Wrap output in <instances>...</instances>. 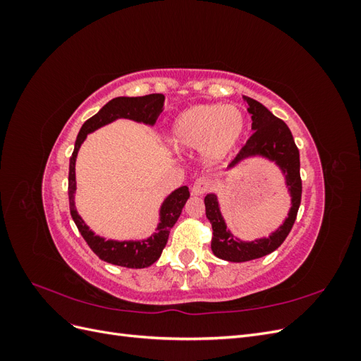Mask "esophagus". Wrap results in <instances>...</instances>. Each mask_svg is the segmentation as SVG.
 <instances>
[{
    "instance_id": "obj_1",
    "label": "esophagus",
    "mask_w": 361,
    "mask_h": 361,
    "mask_svg": "<svg viewBox=\"0 0 361 361\" xmlns=\"http://www.w3.org/2000/svg\"><path fill=\"white\" fill-rule=\"evenodd\" d=\"M207 188H209V182H207L206 179H203V178H200V179H197V180L192 183L191 194L192 195H203L207 191Z\"/></svg>"
}]
</instances>
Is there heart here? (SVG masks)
Instances as JSON below:
<instances>
[{
  "label": "heart",
  "instance_id": "b5f03b06",
  "mask_svg": "<svg viewBox=\"0 0 361 361\" xmlns=\"http://www.w3.org/2000/svg\"><path fill=\"white\" fill-rule=\"evenodd\" d=\"M247 133V117L239 106L223 104L195 105L171 123L169 146L174 152H202L206 164L224 159L241 143Z\"/></svg>",
  "mask_w": 361,
  "mask_h": 361
}]
</instances>
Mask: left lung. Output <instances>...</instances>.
<instances>
[{"label": "left lung", "instance_id": "obj_1", "mask_svg": "<svg viewBox=\"0 0 361 361\" xmlns=\"http://www.w3.org/2000/svg\"><path fill=\"white\" fill-rule=\"evenodd\" d=\"M243 97L248 104L247 110L251 114V120H253L251 129L255 130V134L248 138L245 146L231 162L228 169L236 167L239 162L251 157H262L274 161L281 173L285 174V182L290 194V209L286 220L268 238H259L255 241H241L227 228L216 195L214 192L207 194L204 197V206L207 220L212 224L211 248L216 257L227 262L253 260L264 257L277 250L289 235L295 223L302 192L300 176V150L295 146L290 129L283 120L276 117L260 102L251 99L248 96Z\"/></svg>", "mask_w": 361, "mask_h": 361}]
</instances>
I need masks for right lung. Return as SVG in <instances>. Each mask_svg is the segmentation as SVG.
<instances>
[{
	"label": "right lung",
	"mask_w": 361,
	"mask_h": 361,
	"mask_svg": "<svg viewBox=\"0 0 361 361\" xmlns=\"http://www.w3.org/2000/svg\"><path fill=\"white\" fill-rule=\"evenodd\" d=\"M164 94L154 93L138 97H114L108 104H105L99 111L93 117L85 120L84 125L80 129V134L75 141V149L71 157L69 162V207L71 215L73 221L78 227L80 233L85 239V243L93 250V253L108 262V264L125 267V268H146L159 259L164 247L167 244V239L170 235V228L178 221V218L183 209L185 203L190 199L188 187H180L174 190L169 197L162 202L159 209V223L155 228V233L150 235L143 241H113V239H106L94 235L89 226L84 223L82 218L76 212L75 207V190H76V180H75V161L78 150L87 134L93 133V130L99 129L108 123L114 122L117 118H129L138 123H145L149 126H154L157 123L158 116L162 113L164 106Z\"/></svg>",
	"instance_id": "right-lung-1"
}]
</instances>
